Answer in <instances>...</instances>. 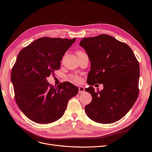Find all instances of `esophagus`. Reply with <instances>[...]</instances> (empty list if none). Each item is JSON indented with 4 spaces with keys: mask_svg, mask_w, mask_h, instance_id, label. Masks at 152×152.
<instances>
[{
    "mask_svg": "<svg viewBox=\"0 0 152 152\" xmlns=\"http://www.w3.org/2000/svg\"><path fill=\"white\" fill-rule=\"evenodd\" d=\"M84 91H85V89L83 87H82V86L79 87V91H78L79 94H81V93L84 92Z\"/></svg>",
    "mask_w": 152,
    "mask_h": 152,
    "instance_id": "34e87169",
    "label": "esophagus"
}]
</instances>
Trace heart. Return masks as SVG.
Returning <instances> with one entry per match:
<instances>
[{
    "label": "heart",
    "mask_w": 152,
    "mask_h": 152,
    "mask_svg": "<svg viewBox=\"0 0 152 152\" xmlns=\"http://www.w3.org/2000/svg\"><path fill=\"white\" fill-rule=\"evenodd\" d=\"M84 53H85L83 51H82V50H77V55H83V54H84ZM70 79L71 81H77L78 80H79V79H78V77H77V76H70Z\"/></svg>",
    "instance_id": "b5f03b06"
}]
</instances>
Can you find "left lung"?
Wrapping results in <instances>:
<instances>
[{"mask_svg": "<svg viewBox=\"0 0 152 152\" xmlns=\"http://www.w3.org/2000/svg\"><path fill=\"white\" fill-rule=\"evenodd\" d=\"M91 61L85 89L92 101L85 107L92 120L102 124L115 123L124 116L136 101L139 93V61L126 43L115 37L101 34L83 38L79 43ZM104 84V89L95 92L92 86Z\"/></svg>", "mask_w": 152, "mask_h": 152, "instance_id": "1", "label": "left lung"}]
</instances>
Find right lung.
<instances>
[{
  "label": "right lung",
  "mask_w": 152,
  "mask_h": 152,
  "mask_svg": "<svg viewBox=\"0 0 152 152\" xmlns=\"http://www.w3.org/2000/svg\"><path fill=\"white\" fill-rule=\"evenodd\" d=\"M76 41L44 37L19 52L12 69L15 99L22 112L31 121L47 124L60 119L69 100L78 92L65 82L53 87L47 77L60 68L63 56Z\"/></svg>",
  "instance_id": "1"
}]
</instances>
